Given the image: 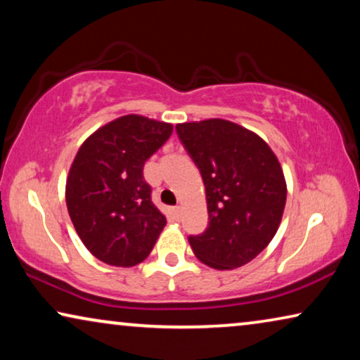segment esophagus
I'll return each mask as SVG.
<instances>
[{"mask_svg":"<svg viewBox=\"0 0 360 360\" xmlns=\"http://www.w3.org/2000/svg\"><path fill=\"white\" fill-rule=\"evenodd\" d=\"M172 214H174L175 219H179L180 218V206H174V208H172Z\"/></svg>","mask_w":360,"mask_h":360,"instance_id":"1","label":"esophagus"}]
</instances>
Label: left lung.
<instances>
[{"mask_svg": "<svg viewBox=\"0 0 360 360\" xmlns=\"http://www.w3.org/2000/svg\"><path fill=\"white\" fill-rule=\"evenodd\" d=\"M175 131L206 190L208 228L188 238L195 255L218 270L250 262L282 221L287 185L277 157L257 134L231 121L184 122Z\"/></svg>", "mask_w": 360, "mask_h": 360, "instance_id": "8db88e82", "label": "left lung"}]
</instances>
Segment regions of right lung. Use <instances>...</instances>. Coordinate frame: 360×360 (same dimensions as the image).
<instances>
[{
    "instance_id": "obj_1",
    "label": "right lung",
    "mask_w": 360,
    "mask_h": 360,
    "mask_svg": "<svg viewBox=\"0 0 360 360\" xmlns=\"http://www.w3.org/2000/svg\"><path fill=\"white\" fill-rule=\"evenodd\" d=\"M172 124L129 115L83 142L67 179L68 214L85 248L105 264L132 267L150 254L167 224L144 180L147 159Z\"/></svg>"
}]
</instances>
